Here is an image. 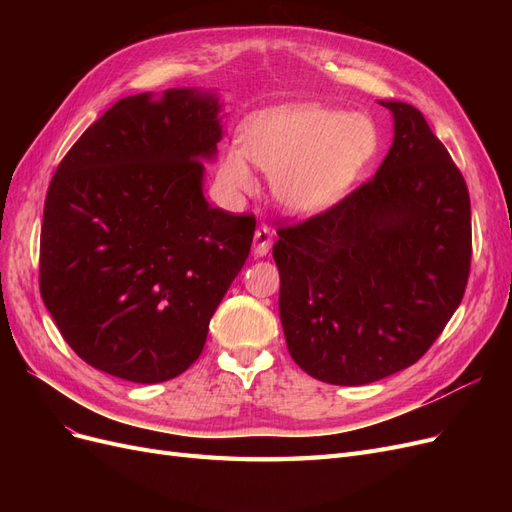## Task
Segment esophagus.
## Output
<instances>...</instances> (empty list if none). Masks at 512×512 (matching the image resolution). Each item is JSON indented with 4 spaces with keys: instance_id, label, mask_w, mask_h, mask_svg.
Returning a JSON list of instances; mask_svg holds the SVG:
<instances>
[{
    "instance_id": "1",
    "label": "esophagus",
    "mask_w": 512,
    "mask_h": 512,
    "mask_svg": "<svg viewBox=\"0 0 512 512\" xmlns=\"http://www.w3.org/2000/svg\"><path fill=\"white\" fill-rule=\"evenodd\" d=\"M273 243V230L269 226H258L254 232V254L256 256H267Z\"/></svg>"
}]
</instances>
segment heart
<instances>
[{
	"instance_id": "1",
	"label": "heart",
	"mask_w": 512,
	"mask_h": 512,
	"mask_svg": "<svg viewBox=\"0 0 512 512\" xmlns=\"http://www.w3.org/2000/svg\"><path fill=\"white\" fill-rule=\"evenodd\" d=\"M378 151L367 117L299 104L258 115L243 134V151L226 149L220 177L230 190L252 194V160L273 177V194L297 215L327 211L342 200Z\"/></svg>"
}]
</instances>
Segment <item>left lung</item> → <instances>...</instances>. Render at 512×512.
Wrapping results in <instances>:
<instances>
[{"label":"left lung","mask_w":512,"mask_h":512,"mask_svg":"<svg viewBox=\"0 0 512 512\" xmlns=\"http://www.w3.org/2000/svg\"><path fill=\"white\" fill-rule=\"evenodd\" d=\"M395 119L376 175L339 203L277 228L288 352L316 380L359 386L414 365L459 307L472 260L470 194L423 113Z\"/></svg>","instance_id":"8db88e82"}]
</instances>
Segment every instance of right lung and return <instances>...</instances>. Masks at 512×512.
<instances>
[{"instance_id":"right-lung-1","label":"right lung","mask_w":512,"mask_h":512,"mask_svg":"<svg viewBox=\"0 0 512 512\" xmlns=\"http://www.w3.org/2000/svg\"><path fill=\"white\" fill-rule=\"evenodd\" d=\"M220 104L196 89L121 98L59 162L44 200L40 294L61 337L115 378L188 369L250 256L254 215L203 196Z\"/></svg>"}]
</instances>
